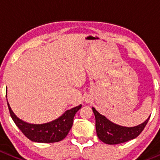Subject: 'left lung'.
I'll return each mask as SVG.
<instances>
[{
    "instance_id": "left-lung-1",
    "label": "left lung",
    "mask_w": 160,
    "mask_h": 160,
    "mask_svg": "<svg viewBox=\"0 0 160 160\" xmlns=\"http://www.w3.org/2000/svg\"><path fill=\"white\" fill-rule=\"evenodd\" d=\"M95 117V128L98 139L107 144H118L127 142L138 137L144 130L148 122V118L143 123L133 127H125L110 122L92 107Z\"/></svg>"
}]
</instances>
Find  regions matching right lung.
Wrapping results in <instances>:
<instances>
[{
    "label": "right lung",
    "mask_w": 160,
    "mask_h": 160,
    "mask_svg": "<svg viewBox=\"0 0 160 160\" xmlns=\"http://www.w3.org/2000/svg\"><path fill=\"white\" fill-rule=\"evenodd\" d=\"M8 107L10 115L16 126L29 140L38 143H54L62 141L68 135L72 125L73 118L82 105L66 110L58 118L44 124H31L23 122L13 113L8 102Z\"/></svg>",
    "instance_id": "right-lung-1"
}]
</instances>
